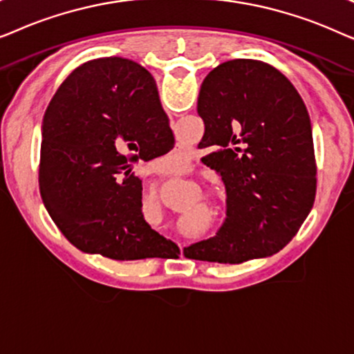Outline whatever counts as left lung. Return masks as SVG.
I'll use <instances>...</instances> for the list:
<instances>
[{"label": "left lung", "mask_w": 354, "mask_h": 354, "mask_svg": "<svg viewBox=\"0 0 354 354\" xmlns=\"http://www.w3.org/2000/svg\"><path fill=\"white\" fill-rule=\"evenodd\" d=\"M198 114L201 159L221 174L227 219L216 236L185 256L240 264L279 253L297 235L316 198L313 129L301 96L282 72L254 59H232L203 80Z\"/></svg>", "instance_id": "obj_1"}]
</instances>
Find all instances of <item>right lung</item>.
Segmentation results:
<instances>
[{
  "label": "right lung",
  "mask_w": 354,
  "mask_h": 354,
  "mask_svg": "<svg viewBox=\"0 0 354 354\" xmlns=\"http://www.w3.org/2000/svg\"><path fill=\"white\" fill-rule=\"evenodd\" d=\"M172 147L156 82L145 67L122 57L85 62L62 82L43 115V205L84 253L166 258L178 248L143 219L133 164Z\"/></svg>",
  "instance_id": "obj_1"
}]
</instances>
